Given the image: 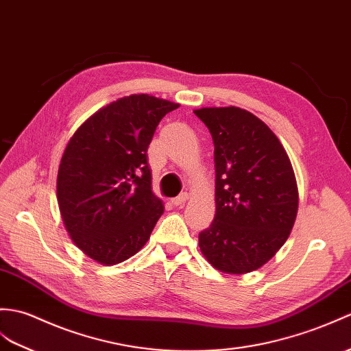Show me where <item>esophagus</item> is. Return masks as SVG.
I'll return each instance as SVG.
<instances>
[{
	"mask_svg": "<svg viewBox=\"0 0 351 351\" xmlns=\"http://www.w3.org/2000/svg\"><path fill=\"white\" fill-rule=\"evenodd\" d=\"M186 200H189V193H181L178 195V197L172 199V205L173 206H182Z\"/></svg>",
	"mask_w": 351,
	"mask_h": 351,
	"instance_id": "esophagus-1",
	"label": "esophagus"
}]
</instances>
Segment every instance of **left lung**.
I'll list each match as a JSON object with an SVG mask.
<instances>
[{
    "instance_id": "obj_1",
    "label": "left lung",
    "mask_w": 351,
    "mask_h": 351,
    "mask_svg": "<svg viewBox=\"0 0 351 351\" xmlns=\"http://www.w3.org/2000/svg\"><path fill=\"white\" fill-rule=\"evenodd\" d=\"M194 113L215 146V217L199 234L200 251L219 272L257 271L278 252L295 224V170L278 137L251 112L229 106Z\"/></svg>"
}]
</instances>
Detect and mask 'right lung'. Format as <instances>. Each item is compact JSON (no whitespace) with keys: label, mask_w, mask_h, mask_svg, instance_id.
Returning <instances> with one entry per match:
<instances>
[{"label":"right lung","mask_w":351,"mask_h":351,"mask_svg":"<svg viewBox=\"0 0 351 351\" xmlns=\"http://www.w3.org/2000/svg\"><path fill=\"white\" fill-rule=\"evenodd\" d=\"M178 103L133 94L106 104L65 146L56 199L71 241L100 265H118L148 242L165 206L152 193L148 146Z\"/></svg>","instance_id":"right-lung-1"}]
</instances>
